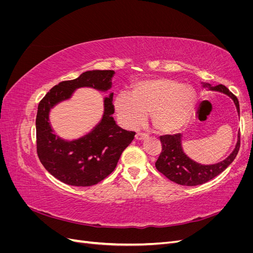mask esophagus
<instances>
[{
	"instance_id": "obj_1",
	"label": "esophagus",
	"mask_w": 253,
	"mask_h": 253,
	"mask_svg": "<svg viewBox=\"0 0 253 253\" xmlns=\"http://www.w3.org/2000/svg\"><path fill=\"white\" fill-rule=\"evenodd\" d=\"M135 138H136L137 140H143V139H145V138H148V135L145 134V133H137V134L135 135Z\"/></svg>"
}]
</instances>
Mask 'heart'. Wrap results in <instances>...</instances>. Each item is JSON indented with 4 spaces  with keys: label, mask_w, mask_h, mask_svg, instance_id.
Instances as JSON below:
<instances>
[{
    "label": "heart",
    "mask_w": 253,
    "mask_h": 253,
    "mask_svg": "<svg viewBox=\"0 0 253 253\" xmlns=\"http://www.w3.org/2000/svg\"><path fill=\"white\" fill-rule=\"evenodd\" d=\"M196 102L195 89L169 78L142 80L133 85L131 95L120 93L115 110L126 126H136L150 113L152 126L160 133H173L185 124Z\"/></svg>",
    "instance_id": "obj_1"
}]
</instances>
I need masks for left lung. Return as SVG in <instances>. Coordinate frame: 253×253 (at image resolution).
<instances>
[{"instance_id": "left-lung-1", "label": "left lung", "mask_w": 253, "mask_h": 253, "mask_svg": "<svg viewBox=\"0 0 253 253\" xmlns=\"http://www.w3.org/2000/svg\"><path fill=\"white\" fill-rule=\"evenodd\" d=\"M209 85L205 84L204 86ZM210 89L217 90L231 97L236 105L237 113L240 114V103L237 98L223 84H218L216 86H210ZM160 142H162V152L155 163L156 169L165 175L168 179L173 182L178 183L181 186H198L216 177L218 174L225 171L234 158L236 157L241 147V139L239 134V140H237L236 147L223 162L216 165L204 166L197 164L190 159L181 148V135H165L160 136Z\"/></svg>"}]
</instances>
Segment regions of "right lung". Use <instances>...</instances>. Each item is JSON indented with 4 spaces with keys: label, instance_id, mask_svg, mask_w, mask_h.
<instances>
[{
    "label": "right lung",
    "instance_id": "obj_1",
    "mask_svg": "<svg viewBox=\"0 0 253 253\" xmlns=\"http://www.w3.org/2000/svg\"><path fill=\"white\" fill-rule=\"evenodd\" d=\"M114 71H88L77 79L60 82L38 105L36 118L37 154L53 177L76 187L100 182L115 170L122 152L132 142L135 132L118 126L114 114L113 94L104 99V114L89 134L74 141H65L52 133L48 113L53 105L68 99L76 88L88 86L108 90Z\"/></svg>",
    "mask_w": 253,
    "mask_h": 253
}]
</instances>
